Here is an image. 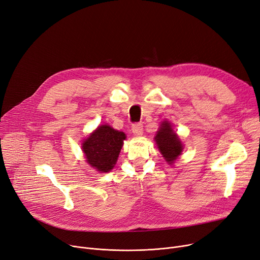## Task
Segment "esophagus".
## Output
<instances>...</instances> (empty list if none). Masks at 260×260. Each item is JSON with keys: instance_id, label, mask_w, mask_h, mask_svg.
<instances>
[{"instance_id": "esophagus-1", "label": "esophagus", "mask_w": 260, "mask_h": 260, "mask_svg": "<svg viewBox=\"0 0 260 260\" xmlns=\"http://www.w3.org/2000/svg\"><path fill=\"white\" fill-rule=\"evenodd\" d=\"M143 127H144V126H143L142 123H136V124H134V125L132 126V132H133V134L136 135V136L142 135V134H143V130H144Z\"/></svg>"}]
</instances>
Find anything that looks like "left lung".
Returning <instances> with one entry per match:
<instances>
[{"label":"left lung","mask_w":260,"mask_h":260,"mask_svg":"<svg viewBox=\"0 0 260 260\" xmlns=\"http://www.w3.org/2000/svg\"><path fill=\"white\" fill-rule=\"evenodd\" d=\"M154 140L162 157L169 165L176 160V158L181 154L182 149H184L177 134L172 129L170 121H162Z\"/></svg>","instance_id":"obj_1"}]
</instances>
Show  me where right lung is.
<instances>
[{
  "mask_svg": "<svg viewBox=\"0 0 260 260\" xmlns=\"http://www.w3.org/2000/svg\"><path fill=\"white\" fill-rule=\"evenodd\" d=\"M126 134L108 125L99 126L82 144L86 161L101 173L113 169Z\"/></svg>",
  "mask_w": 260,
  "mask_h": 260,
  "instance_id": "add662e5",
  "label": "right lung"
}]
</instances>
